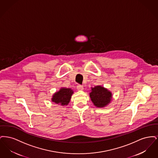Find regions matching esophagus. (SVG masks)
<instances>
[{
  "label": "esophagus",
  "mask_w": 158,
  "mask_h": 158,
  "mask_svg": "<svg viewBox=\"0 0 158 158\" xmlns=\"http://www.w3.org/2000/svg\"><path fill=\"white\" fill-rule=\"evenodd\" d=\"M77 90H83V86L81 85H78L77 86Z\"/></svg>",
  "instance_id": "1"
}]
</instances>
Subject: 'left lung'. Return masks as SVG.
<instances>
[{
  "mask_svg": "<svg viewBox=\"0 0 158 158\" xmlns=\"http://www.w3.org/2000/svg\"><path fill=\"white\" fill-rule=\"evenodd\" d=\"M89 97L94 105L102 108L109 104L112 99V93L101 86H96L91 88Z\"/></svg>",
  "mask_w": 158,
  "mask_h": 158,
  "instance_id": "left-lung-1",
  "label": "left lung"
}]
</instances>
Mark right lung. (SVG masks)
Masks as SVG:
<instances>
[{"instance_id": "obj_1", "label": "right lung", "mask_w": 158, "mask_h": 158, "mask_svg": "<svg viewBox=\"0 0 158 158\" xmlns=\"http://www.w3.org/2000/svg\"><path fill=\"white\" fill-rule=\"evenodd\" d=\"M73 94V91L72 89L61 88L58 92L54 94L52 101L53 102L61 106L68 105Z\"/></svg>"}]
</instances>
